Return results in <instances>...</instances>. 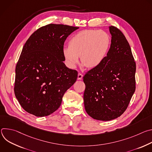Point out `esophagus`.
<instances>
[{
	"label": "esophagus",
	"instance_id": "esophagus-1",
	"mask_svg": "<svg viewBox=\"0 0 152 152\" xmlns=\"http://www.w3.org/2000/svg\"><path fill=\"white\" fill-rule=\"evenodd\" d=\"M83 77V75L82 73H78V75H77V79L78 80H81Z\"/></svg>",
	"mask_w": 152,
	"mask_h": 152
}]
</instances>
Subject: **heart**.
Masks as SVG:
<instances>
[{
	"instance_id": "1",
	"label": "heart",
	"mask_w": 152,
	"mask_h": 152,
	"mask_svg": "<svg viewBox=\"0 0 152 152\" xmlns=\"http://www.w3.org/2000/svg\"><path fill=\"white\" fill-rule=\"evenodd\" d=\"M110 46V37L103 31L83 30L69 41L63 50L64 56L71 67H75L80 56L81 64L86 68L98 67L105 58Z\"/></svg>"
}]
</instances>
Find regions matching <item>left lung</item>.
<instances>
[{
  "instance_id": "1",
  "label": "left lung",
  "mask_w": 152,
  "mask_h": 152,
  "mask_svg": "<svg viewBox=\"0 0 152 152\" xmlns=\"http://www.w3.org/2000/svg\"><path fill=\"white\" fill-rule=\"evenodd\" d=\"M109 29L111 44L106 56L83 77L85 111L102 121L121 115L135 91L136 64L131 47L120 29L113 26Z\"/></svg>"
}]
</instances>
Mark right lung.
I'll use <instances>...</instances> for the list:
<instances>
[{"mask_svg": "<svg viewBox=\"0 0 152 152\" xmlns=\"http://www.w3.org/2000/svg\"><path fill=\"white\" fill-rule=\"evenodd\" d=\"M78 28L49 24L26 41L16 65L14 93L28 113L37 117L52 114L76 81L77 72L63 62V50L66 38Z\"/></svg>", "mask_w": 152, "mask_h": 152, "instance_id": "1", "label": "right lung"}]
</instances>
